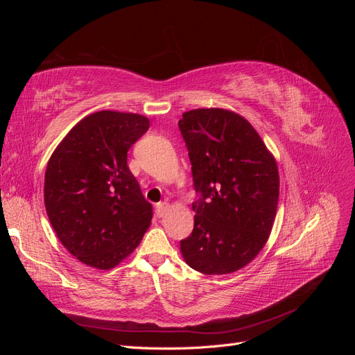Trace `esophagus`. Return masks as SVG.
<instances>
[{
	"instance_id": "obj_1",
	"label": "esophagus",
	"mask_w": 355,
	"mask_h": 355,
	"mask_svg": "<svg viewBox=\"0 0 355 355\" xmlns=\"http://www.w3.org/2000/svg\"><path fill=\"white\" fill-rule=\"evenodd\" d=\"M167 210H168V204H167V202H158V204H157L155 213H157V216H158V218L164 216V214L167 213Z\"/></svg>"
}]
</instances>
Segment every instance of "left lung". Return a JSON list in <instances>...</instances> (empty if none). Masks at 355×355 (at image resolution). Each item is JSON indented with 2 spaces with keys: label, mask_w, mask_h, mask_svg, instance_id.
Segmentation results:
<instances>
[{
  "label": "left lung",
  "mask_w": 355,
  "mask_h": 355,
  "mask_svg": "<svg viewBox=\"0 0 355 355\" xmlns=\"http://www.w3.org/2000/svg\"><path fill=\"white\" fill-rule=\"evenodd\" d=\"M198 198L194 230L180 241L192 270L231 274L257 256L270 237L280 194L275 158L241 115L192 110L179 120Z\"/></svg>",
  "instance_id": "8db88e82"
}]
</instances>
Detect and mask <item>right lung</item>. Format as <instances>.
Masks as SVG:
<instances>
[{"mask_svg": "<svg viewBox=\"0 0 355 355\" xmlns=\"http://www.w3.org/2000/svg\"><path fill=\"white\" fill-rule=\"evenodd\" d=\"M148 128L144 115L94 112L71 128L49 159L47 216L65 249L85 265L111 270L151 225V202L127 166L128 149Z\"/></svg>", "mask_w": 355, "mask_h": 355, "instance_id": "right-lung-1", "label": "right lung"}]
</instances>
